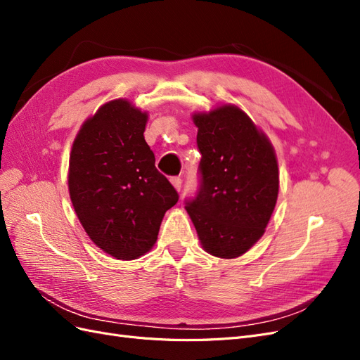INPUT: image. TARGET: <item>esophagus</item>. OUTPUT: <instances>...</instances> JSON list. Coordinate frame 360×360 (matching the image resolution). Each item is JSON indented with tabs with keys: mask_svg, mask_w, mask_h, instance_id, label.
Instances as JSON below:
<instances>
[{
	"mask_svg": "<svg viewBox=\"0 0 360 360\" xmlns=\"http://www.w3.org/2000/svg\"><path fill=\"white\" fill-rule=\"evenodd\" d=\"M171 183H172V186L176 188V191H180V189H181V179H180V177H172V179H171Z\"/></svg>",
	"mask_w": 360,
	"mask_h": 360,
	"instance_id": "34e87169",
	"label": "esophagus"
}]
</instances>
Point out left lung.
I'll use <instances>...</instances> for the list:
<instances>
[{"label":"left lung","instance_id":"obj_1","mask_svg":"<svg viewBox=\"0 0 360 360\" xmlns=\"http://www.w3.org/2000/svg\"><path fill=\"white\" fill-rule=\"evenodd\" d=\"M198 127L201 188L186 210L202 249L237 258L263 237L275 210L279 169L267 135L226 103L192 115Z\"/></svg>","mask_w":360,"mask_h":360}]
</instances>
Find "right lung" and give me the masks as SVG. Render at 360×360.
<instances>
[{
  "label": "right lung",
  "mask_w": 360,
  "mask_h": 360,
  "mask_svg": "<svg viewBox=\"0 0 360 360\" xmlns=\"http://www.w3.org/2000/svg\"><path fill=\"white\" fill-rule=\"evenodd\" d=\"M148 114L127 99L106 102L82 123L69 159V193L93 243L117 259H136L158 240L179 193L155 167L144 139Z\"/></svg>",
  "instance_id": "add662e5"
}]
</instances>
